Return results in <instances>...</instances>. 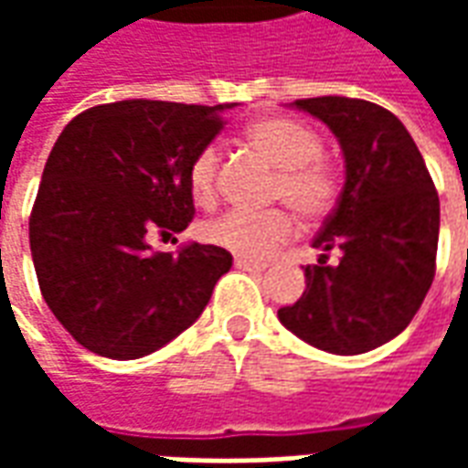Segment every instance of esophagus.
I'll return each mask as SVG.
<instances>
[{
    "label": "esophagus",
    "instance_id": "obj_1",
    "mask_svg": "<svg viewBox=\"0 0 468 468\" xmlns=\"http://www.w3.org/2000/svg\"><path fill=\"white\" fill-rule=\"evenodd\" d=\"M235 268H240V271H253V273L265 271L263 263H255V261H248V258H235Z\"/></svg>",
    "mask_w": 468,
    "mask_h": 468
}]
</instances>
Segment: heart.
<instances>
[{
	"mask_svg": "<svg viewBox=\"0 0 468 468\" xmlns=\"http://www.w3.org/2000/svg\"><path fill=\"white\" fill-rule=\"evenodd\" d=\"M245 143L278 170L273 197L285 200L305 220L331 210L335 200L334 170L318 160L321 137L308 124L291 117H261L245 127ZM187 185L197 205H213L218 197V150L203 147L187 167ZM293 235V218L283 210L245 213L230 210L205 225V238L240 258L263 261Z\"/></svg>",
	"mask_w": 468,
	"mask_h": 468,
	"instance_id": "1",
	"label": "heart"
}]
</instances>
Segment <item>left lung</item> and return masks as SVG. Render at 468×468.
<instances>
[{"instance_id": "obj_1", "label": "left lung", "mask_w": 468, "mask_h": 468, "mask_svg": "<svg viewBox=\"0 0 468 468\" xmlns=\"http://www.w3.org/2000/svg\"><path fill=\"white\" fill-rule=\"evenodd\" d=\"M335 134L346 167L344 190L305 268V291L278 311L305 344L358 356L388 344L411 324L429 293L439 245V195L419 147L399 117L356 97L295 100ZM338 247L342 261L324 263Z\"/></svg>"}]
</instances>
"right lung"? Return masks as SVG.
Here are the masks:
<instances>
[{
  "label": "right lung",
  "instance_id": "add662e5",
  "mask_svg": "<svg viewBox=\"0 0 468 468\" xmlns=\"http://www.w3.org/2000/svg\"><path fill=\"white\" fill-rule=\"evenodd\" d=\"M238 102L122 100L77 115L47 157L29 248L49 311L87 351L133 361L200 318L233 265L218 245L153 253L195 213L187 167Z\"/></svg>",
  "mask_w": 468,
  "mask_h": 468
}]
</instances>
